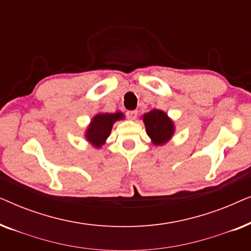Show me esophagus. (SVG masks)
<instances>
[{
  "mask_svg": "<svg viewBox=\"0 0 251 251\" xmlns=\"http://www.w3.org/2000/svg\"><path fill=\"white\" fill-rule=\"evenodd\" d=\"M126 115L129 120H135L137 118V111H128L126 113Z\"/></svg>",
  "mask_w": 251,
  "mask_h": 251,
  "instance_id": "1",
  "label": "esophagus"
}]
</instances>
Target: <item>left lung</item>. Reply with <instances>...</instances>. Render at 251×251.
<instances>
[{
  "label": "left lung",
  "instance_id": "left-lung-1",
  "mask_svg": "<svg viewBox=\"0 0 251 251\" xmlns=\"http://www.w3.org/2000/svg\"><path fill=\"white\" fill-rule=\"evenodd\" d=\"M146 132L154 145H163L173 137L175 125L171 119L161 109H152L143 116Z\"/></svg>",
  "mask_w": 251,
  "mask_h": 251
}]
</instances>
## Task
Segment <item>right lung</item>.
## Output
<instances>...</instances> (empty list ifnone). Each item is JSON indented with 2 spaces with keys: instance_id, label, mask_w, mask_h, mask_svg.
I'll list each match as a JSON object with an SVG mask.
<instances>
[{
  "instance_id": "1",
  "label": "right lung",
  "mask_w": 251,
  "mask_h": 251,
  "mask_svg": "<svg viewBox=\"0 0 251 251\" xmlns=\"http://www.w3.org/2000/svg\"><path fill=\"white\" fill-rule=\"evenodd\" d=\"M123 118L125 115L121 112L99 113L92 118L90 125L85 131V138L92 146L99 149L104 145L106 139L108 138L113 125Z\"/></svg>"
}]
</instances>
